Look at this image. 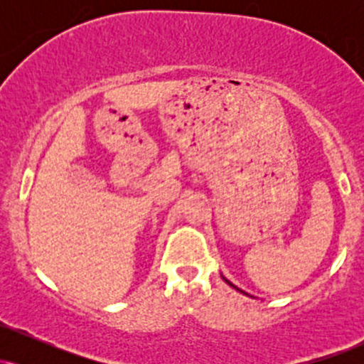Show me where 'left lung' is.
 Wrapping results in <instances>:
<instances>
[{
  "label": "left lung",
  "instance_id": "obj_1",
  "mask_svg": "<svg viewBox=\"0 0 364 364\" xmlns=\"http://www.w3.org/2000/svg\"><path fill=\"white\" fill-rule=\"evenodd\" d=\"M223 279H224V281H225V282H228V284H229V286H231V287H235V289H236V291H240V292H243V291H241V289H237V287H236V286H235V284H231V282H229V281H228V279H225V277H223ZM243 294H246V292H243Z\"/></svg>",
  "mask_w": 364,
  "mask_h": 364
}]
</instances>
